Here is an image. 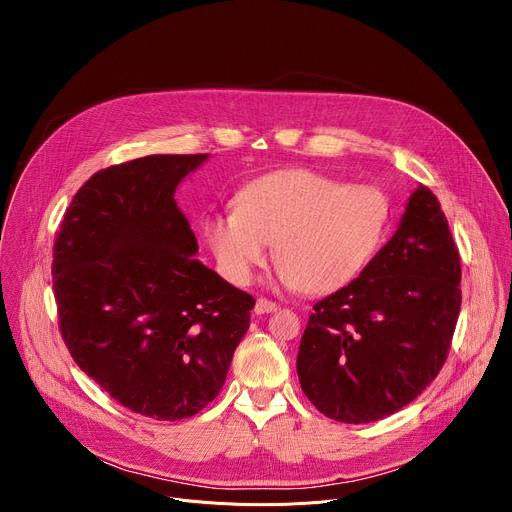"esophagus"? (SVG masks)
I'll return each instance as SVG.
<instances>
[{
	"instance_id": "esophagus-1",
	"label": "esophagus",
	"mask_w": 512,
	"mask_h": 512,
	"mask_svg": "<svg viewBox=\"0 0 512 512\" xmlns=\"http://www.w3.org/2000/svg\"><path fill=\"white\" fill-rule=\"evenodd\" d=\"M279 306L275 304V302H271V300H265V298H259L257 302H255V314H271V312H275Z\"/></svg>"
}]
</instances>
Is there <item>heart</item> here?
Instances as JSON below:
<instances>
[{"mask_svg":"<svg viewBox=\"0 0 512 512\" xmlns=\"http://www.w3.org/2000/svg\"><path fill=\"white\" fill-rule=\"evenodd\" d=\"M391 202L377 186H346L312 170L257 178L235 212L204 223L208 247L233 283L245 285L275 249L279 279L306 294H330L358 279L381 249Z\"/></svg>","mask_w":512,"mask_h":512,"instance_id":"1","label":"heart"}]
</instances>
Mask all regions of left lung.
<instances>
[{
	"mask_svg": "<svg viewBox=\"0 0 512 512\" xmlns=\"http://www.w3.org/2000/svg\"><path fill=\"white\" fill-rule=\"evenodd\" d=\"M460 279L448 218L419 184L371 265L314 306L298 352L312 405L334 421L371 423L421 395L446 362Z\"/></svg>",
	"mask_w": 512,
	"mask_h": 512,
	"instance_id": "obj_1",
	"label": "left lung"
}]
</instances>
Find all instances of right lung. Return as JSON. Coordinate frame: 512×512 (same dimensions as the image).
I'll list each match as a JSON object with an SVG mask.
<instances>
[{"mask_svg": "<svg viewBox=\"0 0 512 512\" xmlns=\"http://www.w3.org/2000/svg\"><path fill=\"white\" fill-rule=\"evenodd\" d=\"M210 154L111 166L72 198L52 279L70 356L117 403L178 421L221 393L255 300L194 255L174 192Z\"/></svg>", "mask_w": 512, "mask_h": 512, "instance_id": "1", "label": "right lung"}]
</instances>
